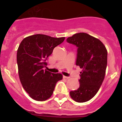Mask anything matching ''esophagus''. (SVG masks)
Here are the masks:
<instances>
[{
    "mask_svg": "<svg viewBox=\"0 0 122 122\" xmlns=\"http://www.w3.org/2000/svg\"><path fill=\"white\" fill-rule=\"evenodd\" d=\"M63 77L65 79H69L70 78V77H69V76H63Z\"/></svg>",
    "mask_w": 122,
    "mask_h": 122,
    "instance_id": "esophagus-1",
    "label": "esophagus"
}]
</instances>
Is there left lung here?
I'll return each instance as SVG.
<instances>
[{"label":"left lung","mask_w":122,"mask_h":122,"mask_svg":"<svg viewBox=\"0 0 122 122\" xmlns=\"http://www.w3.org/2000/svg\"><path fill=\"white\" fill-rule=\"evenodd\" d=\"M66 41L77 48L76 65L82 69L79 74V87L70 94L76 102H86L97 94L104 80L107 50L100 40L86 33H76Z\"/></svg>","instance_id":"left-lung-1"}]
</instances>
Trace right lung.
<instances>
[{"mask_svg":"<svg viewBox=\"0 0 122 122\" xmlns=\"http://www.w3.org/2000/svg\"><path fill=\"white\" fill-rule=\"evenodd\" d=\"M64 40L65 37L36 34L25 38L19 45L17 51L19 79L24 90L33 100H48L53 93L56 83L62 79L60 73H51L43 69L55 47Z\"/></svg>","mask_w":122,"mask_h":122,"instance_id":"obj_1","label":"right lung"}]
</instances>
